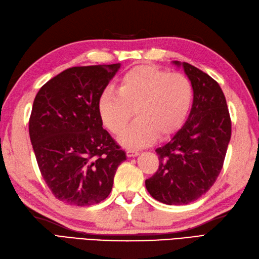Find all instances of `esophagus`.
Here are the masks:
<instances>
[{
    "label": "esophagus",
    "mask_w": 259,
    "mask_h": 259,
    "mask_svg": "<svg viewBox=\"0 0 259 259\" xmlns=\"http://www.w3.org/2000/svg\"><path fill=\"white\" fill-rule=\"evenodd\" d=\"M125 154H127L128 158H132V157H137V155H139V152L134 151V150H128V151L125 152Z\"/></svg>",
    "instance_id": "esophagus-1"
}]
</instances>
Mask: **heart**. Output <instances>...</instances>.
Returning <instances> with one entry per match:
<instances>
[{"mask_svg": "<svg viewBox=\"0 0 259 259\" xmlns=\"http://www.w3.org/2000/svg\"><path fill=\"white\" fill-rule=\"evenodd\" d=\"M193 87L182 74L167 73L154 66H136L120 79L118 89L107 88L98 100V112L112 134H120L134 116L137 120L118 141L140 149L176 134L193 104Z\"/></svg>", "mask_w": 259, "mask_h": 259, "instance_id": "obj_1", "label": "heart"}]
</instances>
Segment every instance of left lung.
Returning <instances> with one entry per match:
<instances>
[{
  "label": "left lung",
  "mask_w": 259,
  "mask_h": 259,
  "mask_svg": "<svg viewBox=\"0 0 259 259\" xmlns=\"http://www.w3.org/2000/svg\"><path fill=\"white\" fill-rule=\"evenodd\" d=\"M184 69L193 87V104L183 127L155 150L159 169L146 180L155 200L167 205L196 201L211 189L223 167L232 123L225 96L211 76L188 63Z\"/></svg>",
  "instance_id": "1"
}]
</instances>
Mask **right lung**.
Returning <instances> with one entry per match:
<instances>
[{
    "label": "right lung",
    "instance_id": "add662e5",
    "mask_svg": "<svg viewBox=\"0 0 259 259\" xmlns=\"http://www.w3.org/2000/svg\"><path fill=\"white\" fill-rule=\"evenodd\" d=\"M119 68L71 67L36 95L29 138L41 177L59 201L86 206L110 194L125 153L102 128L98 100Z\"/></svg>",
    "mask_w": 259,
    "mask_h": 259
}]
</instances>
